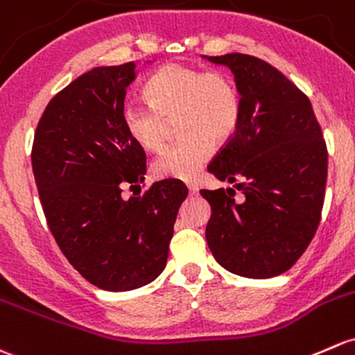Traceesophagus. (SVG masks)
Instances as JSON below:
<instances>
[{
    "label": "esophagus",
    "instance_id": "obj_1",
    "mask_svg": "<svg viewBox=\"0 0 355 355\" xmlns=\"http://www.w3.org/2000/svg\"><path fill=\"white\" fill-rule=\"evenodd\" d=\"M185 185H187L190 196H196V193L199 192V185H197L196 182H185Z\"/></svg>",
    "mask_w": 355,
    "mask_h": 355
}]
</instances>
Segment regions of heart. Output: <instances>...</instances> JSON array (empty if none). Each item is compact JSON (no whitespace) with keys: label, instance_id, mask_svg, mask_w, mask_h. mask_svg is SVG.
Masks as SVG:
<instances>
[{"label":"heart","instance_id":"heart-1","mask_svg":"<svg viewBox=\"0 0 355 355\" xmlns=\"http://www.w3.org/2000/svg\"><path fill=\"white\" fill-rule=\"evenodd\" d=\"M144 93L149 105L129 102L122 109L130 139L144 151L158 153L168 143L170 122L177 121L182 134L153 163V173L159 178L196 177L214 155V141L225 143L240 124V93L223 71L171 62L148 81Z\"/></svg>","mask_w":355,"mask_h":355}]
</instances>
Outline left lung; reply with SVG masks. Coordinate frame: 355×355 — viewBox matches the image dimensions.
Instances as JSON below:
<instances>
[{
	"label": "left lung",
	"mask_w": 355,
	"mask_h": 355,
	"mask_svg": "<svg viewBox=\"0 0 355 355\" xmlns=\"http://www.w3.org/2000/svg\"><path fill=\"white\" fill-rule=\"evenodd\" d=\"M233 71L241 100L236 132L207 170L234 189L200 190L211 206L206 240L214 259L241 277L284 274L311 243L327 187L328 151L311 102L253 55H209Z\"/></svg>",
	"instance_id": "obj_1"
}]
</instances>
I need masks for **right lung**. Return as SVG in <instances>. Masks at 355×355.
<instances>
[{"mask_svg":"<svg viewBox=\"0 0 355 355\" xmlns=\"http://www.w3.org/2000/svg\"><path fill=\"white\" fill-rule=\"evenodd\" d=\"M134 61L100 66L55 93L32 144V170L52 236L89 284L130 291L155 281L189 190L178 180L155 182L139 197L146 153L122 124ZM141 192V190H139Z\"/></svg>","mask_w":355,"mask_h":355,"instance_id":"right-lung-1","label":"right lung"}]
</instances>
